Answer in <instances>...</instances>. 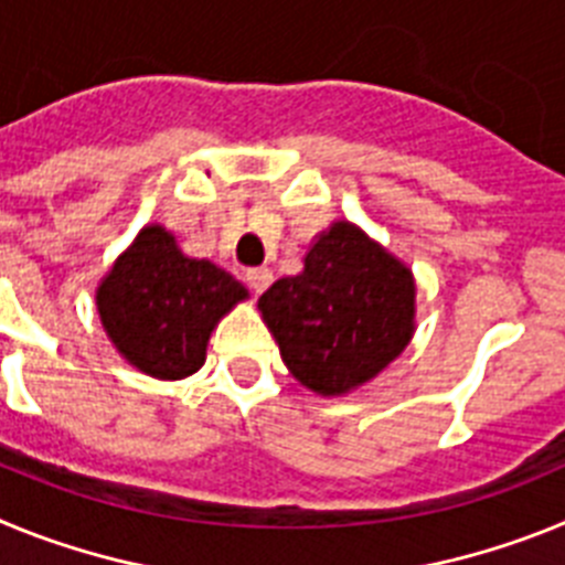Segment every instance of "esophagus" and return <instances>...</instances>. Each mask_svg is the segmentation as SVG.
Segmentation results:
<instances>
[{"instance_id": "obj_1", "label": "esophagus", "mask_w": 565, "mask_h": 565, "mask_svg": "<svg viewBox=\"0 0 565 565\" xmlns=\"http://www.w3.org/2000/svg\"><path fill=\"white\" fill-rule=\"evenodd\" d=\"M246 279H248V286H252L254 294H263L268 286H271L274 274H271V268L259 266V268H248Z\"/></svg>"}]
</instances>
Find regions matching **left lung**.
Here are the masks:
<instances>
[{
    "label": "left lung",
    "instance_id": "8db88e82",
    "mask_svg": "<svg viewBox=\"0 0 565 565\" xmlns=\"http://www.w3.org/2000/svg\"><path fill=\"white\" fill-rule=\"evenodd\" d=\"M306 268L259 297L279 356L317 396H344L402 356L416 333V279L351 221L313 237Z\"/></svg>",
    "mask_w": 565,
    "mask_h": 565
}]
</instances>
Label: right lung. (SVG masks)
<instances>
[{"mask_svg": "<svg viewBox=\"0 0 565 565\" xmlns=\"http://www.w3.org/2000/svg\"><path fill=\"white\" fill-rule=\"evenodd\" d=\"M248 288L212 259L183 254L174 234L147 223L96 288V311L115 351L152 379L174 382L206 362L212 331Z\"/></svg>", "mask_w": 565, "mask_h": 565, "instance_id": "right-lung-1", "label": "right lung"}]
</instances>
